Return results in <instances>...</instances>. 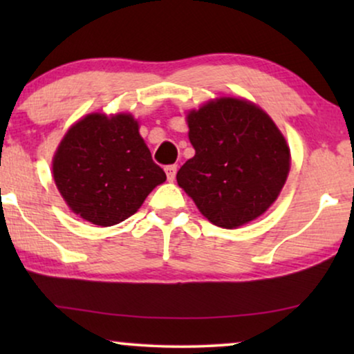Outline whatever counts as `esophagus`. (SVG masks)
Returning <instances> with one entry per match:
<instances>
[{"label":"esophagus","mask_w":354,"mask_h":354,"mask_svg":"<svg viewBox=\"0 0 354 354\" xmlns=\"http://www.w3.org/2000/svg\"><path fill=\"white\" fill-rule=\"evenodd\" d=\"M164 171H166V176H167V180L169 182H172L174 178H176V174H177V166H176V164L166 166V167H164Z\"/></svg>","instance_id":"1"}]
</instances>
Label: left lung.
<instances>
[{
    "label": "left lung",
    "mask_w": 354,
    "mask_h": 354,
    "mask_svg": "<svg viewBox=\"0 0 354 354\" xmlns=\"http://www.w3.org/2000/svg\"><path fill=\"white\" fill-rule=\"evenodd\" d=\"M195 156L177 182L212 224L235 229L277 200L290 149L272 119L248 101L221 98L188 114Z\"/></svg>",
    "instance_id": "left-lung-1"
}]
</instances>
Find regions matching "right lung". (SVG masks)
<instances>
[{"label":"right lung","mask_w":354,"mask_h":354,"mask_svg":"<svg viewBox=\"0 0 354 354\" xmlns=\"http://www.w3.org/2000/svg\"><path fill=\"white\" fill-rule=\"evenodd\" d=\"M53 176L71 209L101 227L135 214L166 180L130 114H90L79 120L57 148Z\"/></svg>","instance_id":"right-lung-1"}]
</instances>
